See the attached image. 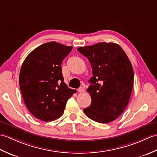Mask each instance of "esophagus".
Listing matches in <instances>:
<instances>
[{"label": "esophagus", "instance_id": "1", "mask_svg": "<svg viewBox=\"0 0 157 157\" xmlns=\"http://www.w3.org/2000/svg\"><path fill=\"white\" fill-rule=\"evenodd\" d=\"M78 92H79V93L84 92H85V90H84V88L81 87V88H78Z\"/></svg>", "mask_w": 157, "mask_h": 157}]
</instances>
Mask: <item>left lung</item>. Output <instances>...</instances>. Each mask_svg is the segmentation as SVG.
Returning a JSON list of instances; mask_svg holds the SVG:
<instances>
[{
    "label": "left lung",
    "instance_id": "8db88e82",
    "mask_svg": "<svg viewBox=\"0 0 157 157\" xmlns=\"http://www.w3.org/2000/svg\"><path fill=\"white\" fill-rule=\"evenodd\" d=\"M78 51L89 60L93 75L89 80L92 85L87 89L92 103L84 112L96 122L114 121L126 108L132 94L131 62L121 46L113 42H100Z\"/></svg>",
    "mask_w": 157,
    "mask_h": 157
}]
</instances>
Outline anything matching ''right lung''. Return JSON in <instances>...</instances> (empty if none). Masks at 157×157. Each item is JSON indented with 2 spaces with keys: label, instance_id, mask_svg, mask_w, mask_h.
Masks as SVG:
<instances>
[{
  "label": "right lung",
  "instance_id": "add662e5",
  "mask_svg": "<svg viewBox=\"0 0 157 157\" xmlns=\"http://www.w3.org/2000/svg\"><path fill=\"white\" fill-rule=\"evenodd\" d=\"M72 48L49 42L35 48L23 63L19 79L23 99L29 112L42 121L59 118L68 99L76 92L65 84L61 69Z\"/></svg>",
  "mask_w": 157,
  "mask_h": 157
}]
</instances>
